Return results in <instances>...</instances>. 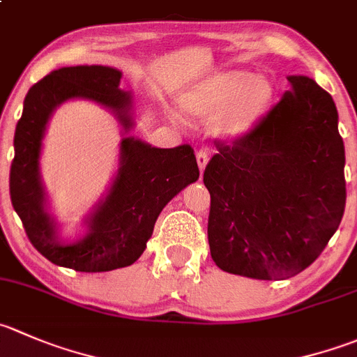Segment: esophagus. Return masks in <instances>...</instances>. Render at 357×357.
Here are the masks:
<instances>
[{
	"label": "esophagus",
	"instance_id": "1",
	"mask_svg": "<svg viewBox=\"0 0 357 357\" xmlns=\"http://www.w3.org/2000/svg\"><path fill=\"white\" fill-rule=\"evenodd\" d=\"M207 160H209V151H207V148H200V150L197 151V164H199L200 172L206 169Z\"/></svg>",
	"mask_w": 357,
	"mask_h": 357
}]
</instances>
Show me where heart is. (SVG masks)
<instances>
[{
  "label": "heart",
  "mask_w": 357,
  "mask_h": 357,
  "mask_svg": "<svg viewBox=\"0 0 357 357\" xmlns=\"http://www.w3.org/2000/svg\"><path fill=\"white\" fill-rule=\"evenodd\" d=\"M272 98L268 79L249 71H223L199 83L181 98L186 112L199 116H214L216 132L237 137L248 132L265 113Z\"/></svg>",
  "instance_id": "obj_1"
}]
</instances>
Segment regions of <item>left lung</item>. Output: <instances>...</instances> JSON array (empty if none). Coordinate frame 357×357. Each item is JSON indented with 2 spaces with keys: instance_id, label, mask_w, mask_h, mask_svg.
<instances>
[{
  "instance_id": "obj_1",
  "label": "left lung",
  "mask_w": 357,
  "mask_h": 357,
  "mask_svg": "<svg viewBox=\"0 0 357 357\" xmlns=\"http://www.w3.org/2000/svg\"><path fill=\"white\" fill-rule=\"evenodd\" d=\"M286 92L204 171L207 238L221 271L263 281L305 271L345 209V150L333 99L312 78L288 76Z\"/></svg>"
}]
</instances>
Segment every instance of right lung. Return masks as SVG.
I'll list each match as a JSON object with an SVG mask.
<instances>
[{"label": "right lung", "mask_w": 357, "mask_h": 357, "mask_svg": "<svg viewBox=\"0 0 357 357\" xmlns=\"http://www.w3.org/2000/svg\"><path fill=\"white\" fill-rule=\"evenodd\" d=\"M122 73L108 66H71L34 83L24 99L15 129V157L10 167V199L27 238L48 261L78 272H108L129 266L143 255L165 204L199 179L190 144L153 148L134 137L122 141L120 169L108 197L89 220V231L76 244L59 241L54 220L45 211L38 174L41 139L52 112L71 98L113 109L129 130L130 94L119 89Z\"/></svg>", "instance_id": "add662e5"}]
</instances>
